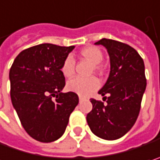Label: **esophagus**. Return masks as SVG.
Segmentation results:
<instances>
[{
	"label": "esophagus",
	"mask_w": 160,
	"mask_h": 160,
	"mask_svg": "<svg viewBox=\"0 0 160 160\" xmlns=\"http://www.w3.org/2000/svg\"><path fill=\"white\" fill-rule=\"evenodd\" d=\"M79 99H80V102H81V101L83 100V97H81V96H80V97H79Z\"/></svg>",
	"instance_id": "obj_1"
}]
</instances>
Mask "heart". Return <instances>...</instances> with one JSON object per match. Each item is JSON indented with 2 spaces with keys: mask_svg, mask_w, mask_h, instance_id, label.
Wrapping results in <instances>:
<instances>
[{
  "mask_svg": "<svg viewBox=\"0 0 160 160\" xmlns=\"http://www.w3.org/2000/svg\"><path fill=\"white\" fill-rule=\"evenodd\" d=\"M80 55L93 65V68L96 71L101 69V67L99 64L102 62L103 58V55L102 52L98 48L95 47L84 48L83 49L80 50ZM74 70H75V61L72 57L68 56L63 61V64L61 66V72L65 77L68 78L74 74ZM67 87L68 90L72 92H75L80 96H88L92 94L100 87V83L99 80L93 77L86 78V79L76 77L68 81Z\"/></svg>",
  "mask_w": 160,
  "mask_h": 160,
  "instance_id": "obj_1",
  "label": "heart"
}]
</instances>
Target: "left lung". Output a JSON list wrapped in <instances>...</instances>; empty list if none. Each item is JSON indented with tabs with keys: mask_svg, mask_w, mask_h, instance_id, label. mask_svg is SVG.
<instances>
[{
	"mask_svg": "<svg viewBox=\"0 0 160 160\" xmlns=\"http://www.w3.org/2000/svg\"><path fill=\"white\" fill-rule=\"evenodd\" d=\"M95 45L103 46L110 57L109 77L98 92L107 103L91 99L92 110L87 114V123L98 138L115 140L138 119L147 87L145 65L138 51L126 44L102 38Z\"/></svg>",
	"mask_w": 160,
	"mask_h": 160,
	"instance_id": "1",
	"label": "left lung"
}]
</instances>
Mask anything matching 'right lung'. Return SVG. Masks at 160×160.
Here are the masks:
<instances>
[{
	"instance_id": "obj_1",
	"label": "right lung",
	"mask_w": 160,
	"mask_h": 160,
	"mask_svg": "<svg viewBox=\"0 0 160 160\" xmlns=\"http://www.w3.org/2000/svg\"><path fill=\"white\" fill-rule=\"evenodd\" d=\"M74 48L40 44L22 50L11 67L12 106L26 133L39 142L61 138L79 103L75 92H61L65 87L61 66Z\"/></svg>"
}]
</instances>
